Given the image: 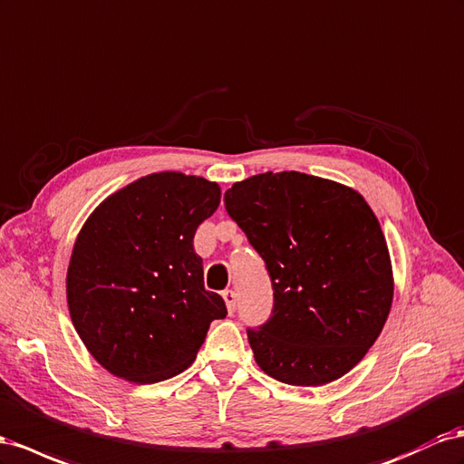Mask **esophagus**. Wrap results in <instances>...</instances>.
<instances>
[{"instance_id":"esophagus-1","label":"esophagus","mask_w":464,"mask_h":464,"mask_svg":"<svg viewBox=\"0 0 464 464\" xmlns=\"http://www.w3.org/2000/svg\"><path fill=\"white\" fill-rule=\"evenodd\" d=\"M222 298H224V303H227V308H228V312L232 314L234 312V308H236V293L234 291H224L222 293Z\"/></svg>"}]
</instances>
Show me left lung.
Instances as JSON below:
<instances>
[{
    "label": "left lung",
    "mask_w": 464,
    "mask_h": 464,
    "mask_svg": "<svg viewBox=\"0 0 464 464\" xmlns=\"http://www.w3.org/2000/svg\"><path fill=\"white\" fill-rule=\"evenodd\" d=\"M224 205L273 283L271 318L247 330L259 369L293 386L343 377L377 342L394 295L365 198L316 175L267 171L234 183Z\"/></svg>",
    "instance_id": "1"
}]
</instances>
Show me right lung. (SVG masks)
I'll list each match as a JSON object with an SVG mask.
<instances>
[{
  "label": "right lung",
  "mask_w": 464,
  "mask_h": 464,
  "mask_svg": "<svg viewBox=\"0 0 464 464\" xmlns=\"http://www.w3.org/2000/svg\"><path fill=\"white\" fill-rule=\"evenodd\" d=\"M218 205V183L160 171L109 195L85 220L66 298L87 352L111 374L139 384L171 379L195 361L210 322L227 316L193 247Z\"/></svg>",
  "instance_id": "obj_1"
}]
</instances>
